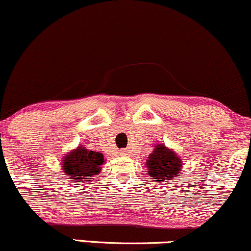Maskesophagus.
Returning a JSON list of instances; mask_svg holds the SVG:
<instances>
[{
    "instance_id": "esophagus-1",
    "label": "esophagus",
    "mask_w": 251,
    "mask_h": 251,
    "mask_svg": "<svg viewBox=\"0 0 251 251\" xmlns=\"http://www.w3.org/2000/svg\"><path fill=\"white\" fill-rule=\"evenodd\" d=\"M120 154L122 155V156H128V155H129V150H128V149H123V150H121Z\"/></svg>"
}]
</instances>
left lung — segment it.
I'll list each match as a JSON object with an SVG mask.
<instances>
[{
    "label": "left lung",
    "instance_id": "obj_1",
    "mask_svg": "<svg viewBox=\"0 0 251 251\" xmlns=\"http://www.w3.org/2000/svg\"><path fill=\"white\" fill-rule=\"evenodd\" d=\"M146 166L148 170L147 174L152 181L162 183L179 176L183 163L181 157L173 149L158 143L155 146L151 154H149Z\"/></svg>",
    "mask_w": 251,
    "mask_h": 251
}]
</instances>
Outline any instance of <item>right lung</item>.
I'll list each match as a JSON object with an SVG mask.
<instances>
[{"instance_id":"1","label":"right lung","mask_w":251,"mask_h":251,"mask_svg":"<svg viewBox=\"0 0 251 251\" xmlns=\"http://www.w3.org/2000/svg\"><path fill=\"white\" fill-rule=\"evenodd\" d=\"M104 162L105 158L102 152L89 150L78 144L77 148L70 150L63 156L61 167L70 181L84 183L87 181H93V177L102 172Z\"/></svg>"}]
</instances>
